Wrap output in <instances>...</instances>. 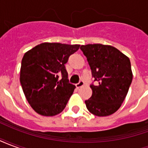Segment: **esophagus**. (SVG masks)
I'll return each mask as SVG.
<instances>
[{
    "instance_id": "34e87169",
    "label": "esophagus",
    "mask_w": 148,
    "mask_h": 148,
    "mask_svg": "<svg viewBox=\"0 0 148 148\" xmlns=\"http://www.w3.org/2000/svg\"><path fill=\"white\" fill-rule=\"evenodd\" d=\"M83 86H84V81L82 80L79 81V82L76 84V87H77V88H80V87Z\"/></svg>"
}]
</instances>
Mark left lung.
I'll return each instance as SVG.
<instances>
[{
  "mask_svg": "<svg viewBox=\"0 0 148 148\" xmlns=\"http://www.w3.org/2000/svg\"><path fill=\"white\" fill-rule=\"evenodd\" d=\"M80 49L90 65L93 82V93L85 101L87 109L95 116H106L114 113L126 97L132 81L129 58L109 45L87 44Z\"/></svg>",
  "mask_w": 148,
  "mask_h": 148,
  "instance_id": "1",
  "label": "left lung"
}]
</instances>
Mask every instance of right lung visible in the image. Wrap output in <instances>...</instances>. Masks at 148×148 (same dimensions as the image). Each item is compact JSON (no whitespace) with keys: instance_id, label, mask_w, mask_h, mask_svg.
I'll return each instance as SVG.
<instances>
[{"instance_id":"obj_1","label":"right lung","mask_w":148,"mask_h":148,"mask_svg":"<svg viewBox=\"0 0 148 148\" xmlns=\"http://www.w3.org/2000/svg\"><path fill=\"white\" fill-rule=\"evenodd\" d=\"M79 47L42 42L24 54L20 81L27 101L37 113L52 116L63 111L75 89L69 82L65 64Z\"/></svg>"}]
</instances>
